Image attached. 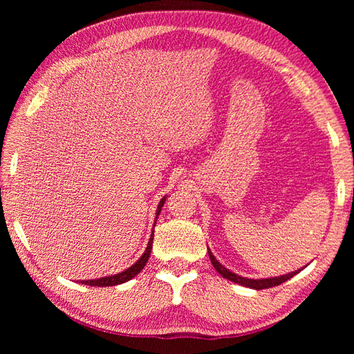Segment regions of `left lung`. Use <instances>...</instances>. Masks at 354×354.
<instances>
[{
    "label": "left lung",
    "mask_w": 354,
    "mask_h": 354,
    "mask_svg": "<svg viewBox=\"0 0 354 354\" xmlns=\"http://www.w3.org/2000/svg\"><path fill=\"white\" fill-rule=\"evenodd\" d=\"M208 255H209V260H212V263H213L214 269H216L217 272H219L223 278H228L230 281H234V283H237V284L246 286V288H251V289H255V290L268 289V288H272V286H278V284H281V283H284V281H288L289 278H292L293 275H297V274L299 272V270L303 269V268H301V269L295 270V272L286 274V275H281V277H270V278H260V280H254V278L240 277V275H237V274H234V272H231L230 269H227V268L221 265L219 260H217V259L214 257L213 252L209 251V250H208Z\"/></svg>",
    "instance_id": "left-lung-1"
}]
</instances>
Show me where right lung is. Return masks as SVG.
Segmentation results:
<instances>
[{"label": "right lung", "mask_w": 354, "mask_h": 354, "mask_svg": "<svg viewBox=\"0 0 354 354\" xmlns=\"http://www.w3.org/2000/svg\"><path fill=\"white\" fill-rule=\"evenodd\" d=\"M165 198H167V196H164L160 201V204H158L156 217L160 216V213H161V208L164 207ZM155 223H156V221H155ZM153 227H155V225H153ZM152 243H153V231H152V234H150V240H149L145 254H142L141 257L137 261H135L131 268H127V269L123 270V272L115 274V275L95 278V280H84V281H80V283L82 284H86V286H99V288H108V286H117V284H122V283H126V281L132 280V278L137 275V274H140L141 270H142V268L146 266V263H147V260L150 257V251H152Z\"/></svg>", "instance_id": "obj_1"}]
</instances>
